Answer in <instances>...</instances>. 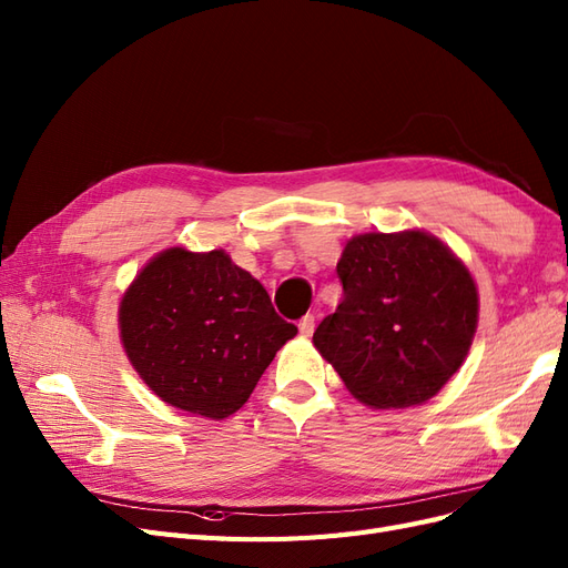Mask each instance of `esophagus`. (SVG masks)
Segmentation results:
<instances>
[{
  "label": "esophagus",
  "mask_w": 568,
  "mask_h": 568,
  "mask_svg": "<svg viewBox=\"0 0 568 568\" xmlns=\"http://www.w3.org/2000/svg\"><path fill=\"white\" fill-rule=\"evenodd\" d=\"M298 329H301L303 336H313V332H315V315H305L298 322Z\"/></svg>",
  "instance_id": "1"
}]
</instances>
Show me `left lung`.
Returning <instances> with one entry per match:
<instances>
[{
  "instance_id": "1",
  "label": "left lung",
  "mask_w": 568,
  "mask_h": 568,
  "mask_svg": "<svg viewBox=\"0 0 568 568\" xmlns=\"http://www.w3.org/2000/svg\"><path fill=\"white\" fill-rule=\"evenodd\" d=\"M343 301L313 334L315 348L359 403L422 405L469 353L478 294L469 270L436 236L357 234L336 265Z\"/></svg>"
}]
</instances>
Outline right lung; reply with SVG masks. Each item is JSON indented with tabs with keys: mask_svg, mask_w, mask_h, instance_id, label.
Here are the masks:
<instances>
[{
	"mask_svg": "<svg viewBox=\"0 0 568 568\" xmlns=\"http://www.w3.org/2000/svg\"><path fill=\"white\" fill-rule=\"evenodd\" d=\"M120 341L159 398L209 419L242 407L298 329L225 251L168 248L120 301Z\"/></svg>",
	"mask_w": 568,
	"mask_h": 568,
	"instance_id": "right-lung-1",
	"label": "right lung"
}]
</instances>
